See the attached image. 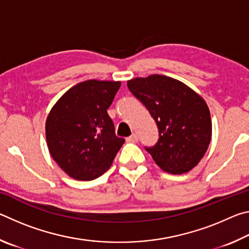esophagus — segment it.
<instances>
[{"label": "esophagus", "instance_id": "esophagus-1", "mask_svg": "<svg viewBox=\"0 0 249 249\" xmlns=\"http://www.w3.org/2000/svg\"><path fill=\"white\" fill-rule=\"evenodd\" d=\"M126 141H127L128 142H136L138 141V136L136 134H132L129 137L126 138Z\"/></svg>", "mask_w": 249, "mask_h": 249}]
</instances>
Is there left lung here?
I'll return each instance as SVG.
<instances>
[{
	"label": "left lung",
	"instance_id": "left-lung-1",
	"mask_svg": "<svg viewBox=\"0 0 249 249\" xmlns=\"http://www.w3.org/2000/svg\"><path fill=\"white\" fill-rule=\"evenodd\" d=\"M158 127L157 142L145 149L163 171L181 175L203 158L212 135L208 105L184 83L161 74L127 81Z\"/></svg>",
	"mask_w": 249,
	"mask_h": 249
}]
</instances>
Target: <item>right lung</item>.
I'll use <instances>...</instances> for the list:
<instances>
[{"instance_id":"1","label":"right lung","mask_w":249,"mask_h":249,"mask_svg":"<svg viewBox=\"0 0 249 249\" xmlns=\"http://www.w3.org/2000/svg\"><path fill=\"white\" fill-rule=\"evenodd\" d=\"M120 88V81L87 80L67 91L50 111L46 121L48 149L71 178H99L124 144L107 114Z\"/></svg>"}]
</instances>
